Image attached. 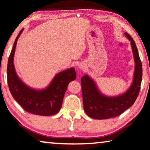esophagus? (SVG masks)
Returning <instances> with one entry per match:
<instances>
[{
	"mask_svg": "<svg viewBox=\"0 0 150 150\" xmlns=\"http://www.w3.org/2000/svg\"><path fill=\"white\" fill-rule=\"evenodd\" d=\"M79 69H83V67L82 66V65H80V66H79Z\"/></svg>",
	"mask_w": 150,
	"mask_h": 150,
	"instance_id": "esophagus-1",
	"label": "esophagus"
}]
</instances>
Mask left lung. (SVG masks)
Instances as JSON below:
<instances>
[{
	"instance_id": "8db88e82",
	"label": "left lung",
	"mask_w": 150,
	"mask_h": 150,
	"mask_svg": "<svg viewBox=\"0 0 150 150\" xmlns=\"http://www.w3.org/2000/svg\"><path fill=\"white\" fill-rule=\"evenodd\" d=\"M124 35L130 40L135 62L133 81L129 89L121 95L107 96L99 91L95 82L88 75L81 79L84 111L93 119L104 120L118 116L134 104L139 95L142 80V64L135 42L128 33Z\"/></svg>"
}]
</instances>
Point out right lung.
<instances>
[{
  "label": "right lung",
  "mask_w": 150,
  "mask_h": 150,
  "mask_svg": "<svg viewBox=\"0 0 150 150\" xmlns=\"http://www.w3.org/2000/svg\"><path fill=\"white\" fill-rule=\"evenodd\" d=\"M23 31L19 33L8 59L7 82L12 96L27 112L35 115H53L60 110L67 86L76 79L74 68L61 71L54 77L45 89L35 90L27 86L16 74L13 57L17 41Z\"/></svg>",
  "instance_id": "add662e5"
}]
</instances>
